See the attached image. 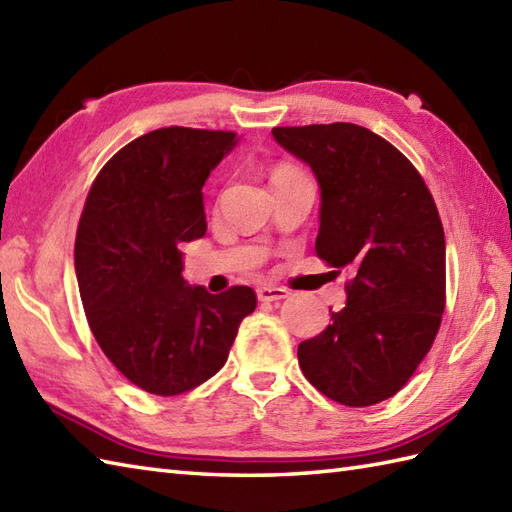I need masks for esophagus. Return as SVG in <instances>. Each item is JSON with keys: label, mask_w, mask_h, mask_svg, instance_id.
<instances>
[{"label": "esophagus", "mask_w": 512, "mask_h": 512, "mask_svg": "<svg viewBox=\"0 0 512 512\" xmlns=\"http://www.w3.org/2000/svg\"><path fill=\"white\" fill-rule=\"evenodd\" d=\"M290 292L286 288H279V286H262L257 288V299L259 301H281V299H288Z\"/></svg>", "instance_id": "34e87169"}]
</instances>
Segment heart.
<instances>
[{"label":"heart","mask_w":512,"mask_h":512,"mask_svg":"<svg viewBox=\"0 0 512 512\" xmlns=\"http://www.w3.org/2000/svg\"><path fill=\"white\" fill-rule=\"evenodd\" d=\"M292 173H299V169L290 167V165H279V167L273 171V180L284 178V176H292Z\"/></svg>","instance_id":"heart-1"}]
</instances>
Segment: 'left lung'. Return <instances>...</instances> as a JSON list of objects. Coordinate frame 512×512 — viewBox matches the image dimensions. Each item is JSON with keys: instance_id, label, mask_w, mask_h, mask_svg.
Here are the masks:
<instances>
[{"instance_id": "left-lung-1", "label": "left lung", "mask_w": 512, "mask_h": 512, "mask_svg": "<svg viewBox=\"0 0 512 512\" xmlns=\"http://www.w3.org/2000/svg\"><path fill=\"white\" fill-rule=\"evenodd\" d=\"M273 136L317 178V255L354 273L345 308L299 343V365L341 405H376L405 387L440 328L447 246L436 202L416 167L361 125L275 127Z\"/></svg>"}]
</instances>
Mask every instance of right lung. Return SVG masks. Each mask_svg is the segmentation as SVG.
<instances>
[{
  "mask_svg": "<svg viewBox=\"0 0 512 512\" xmlns=\"http://www.w3.org/2000/svg\"><path fill=\"white\" fill-rule=\"evenodd\" d=\"M235 132L162 127L125 145L96 176L76 231L74 270L96 343L156 396L202 385L224 367L248 286L211 295L182 277V242L206 233L202 187Z\"/></svg>",
  "mask_w": 512,
  "mask_h": 512,
  "instance_id": "add662e5",
  "label": "right lung"
}]
</instances>
